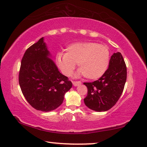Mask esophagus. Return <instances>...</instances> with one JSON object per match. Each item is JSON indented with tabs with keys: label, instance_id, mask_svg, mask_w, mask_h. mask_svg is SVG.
Wrapping results in <instances>:
<instances>
[{
	"label": "esophagus",
	"instance_id": "esophagus-1",
	"mask_svg": "<svg viewBox=\"0 0 147 147\" xmlns=\"http://www.w3.org/2000/svg\"><path fill=\"white\" fill-rule=\"evenodd\" d=\"M73 84L74 86H78L82 84V83H81V82H80V81H76V82L75 81H73Z\"/></svg>",
	"mask_w": 147,
	"mask_h": 147
}]
</instances>
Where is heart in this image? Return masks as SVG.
<instances>
[{
	"mask_svg": "<svg viewBox=\"0 0 147 147\" xmlns=\"http://www.w3.org/2000/svg\"><path fill=\"white\" fill-rule=\"evenodd\" d=\"M65 53H59L56 64L64 75L70 76L77 63L76 76L84 75L90 80L100 78L106 73L109 62V51L106 45L84 41L69 44Z\"/></svg>",
	"mask_w": 147,
	"mask_h": 147,
	"instance_id": "heart-1",
	"label": "heart"
}]
</instances>
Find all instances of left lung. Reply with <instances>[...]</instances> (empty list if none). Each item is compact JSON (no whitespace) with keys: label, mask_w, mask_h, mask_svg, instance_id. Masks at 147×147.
<instances>
[{"label":"left lung","mask_w":147,"mask_h":147,"mask_svg":"<svg viewBox=\"0 0 147 147\" xmlns=\"http://www.w3.org/2000/svg\"><path fill=\"white\" fill-rule=\"evenodd\" d=\"M127 68L121 53L111 57L108 69L102 77L92 82H84L88 94L84 99L89 109L96 111L109 110L116 104L123 91Z\"/></svg>","instance_id":"left-lung-1"}]
</instances>
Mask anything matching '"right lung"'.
<instances>
[{"mask_svg": "<svg viewBox=\"0 0 147 147\" xmlns=\"http://www.w3.org/2000/svg\"><path fill=\"white\" fill-rule=\"evenodd\" d=\"M19 84L26 100L33 108L46 112L62 104L65 94L73 85L52 60L43 37L24 55Z\"/></svg>", "mask_w": 147, "mask_h": 147, "instance_id": "obj_1", "label": "right lung"}]
</instances>
